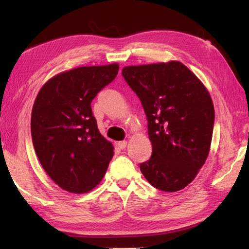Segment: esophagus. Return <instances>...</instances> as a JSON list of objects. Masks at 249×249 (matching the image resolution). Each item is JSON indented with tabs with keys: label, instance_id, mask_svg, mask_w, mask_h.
I'll list each match as a JSON object with an SVG mask.
<instances>
[{
	"label": "esophagus",
	"instance_id": "esophagus-1",
	"mask_svg": "<svg viewBox=\"0 0 249 249\" xmlns=\"http://www.w3.org/2000/svg\"><path fill=\"white\" fill-rule=\"evenodd\" d=\"M126 145H127V141L124 140V141H119L118 142V146L120 147V149H122V150L125 149Z\"/></svg>",
	"mask_w": 249,
	"mask_h": 249
}]
</instances>
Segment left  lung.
Instances as JSON below:
<instances>
[{
  "label": "left lung",
  "instance_id": "left-lung-1",
  "mask_svg": "<svg viewBox=\"0 0 249 249\" xmlns=\"http://www.w3.org/2000/svg\"><path fill=\"white\" fill-rule=\"evenodd\" d=\"M122 75L149 122L152 156L140 165L142 174L162 192L185 188L211 149L215 112L208 89L178 61L126 66Z\"/></svg>",
  "mask_w": 249,
  "mask_h": 249
}]
</instances>
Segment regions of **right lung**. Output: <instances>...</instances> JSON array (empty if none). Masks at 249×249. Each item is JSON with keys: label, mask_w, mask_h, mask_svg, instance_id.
Masks as SVG:
<instances>
[{"label": "right lung", "mask_w": 249, "mask_h": 249, "mask_svg": "<svg viewBox=\"0 0 249 249\" xmlns=\"http://www.w3.org/2000/svg\"><path fill=\"white\" fill-rule=\"evenodd\" d=\"M118 71V63L77 67L50 78L37 94L31 115L36 155L68 193L91 192L112 160L113 144L99 133L91 103Z\"/></svg>", "instance_id": "1"}]
</instances>
